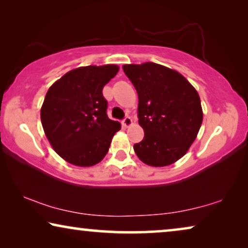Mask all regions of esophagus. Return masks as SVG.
Segmentation results:
<instances>
[{
  "instance_id": "1",
  "label": "esophagus",
  "mask_w": 248,
  "mask_h": 248,
  "mask_svg": "<svg viewBox=\"0 0 248 248\" xmlns=\"http://www.w3.org/2000/svg\"><path fill=\"white\" fill-rule=\"evenodd\" d=\"M132 123H133V122H132V118L130 116H126L123 121V126L124 127H130Z\"/></svg>"
}]
</instances>
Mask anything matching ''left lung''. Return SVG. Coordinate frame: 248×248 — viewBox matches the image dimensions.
Instances as JSON below:
<instances>
[{
	"label": "left lung",
	"mask_w": 248,
	"mask_h": 248,
	"mask_svg": "<svg viewBox=\"0 0 248 248\" xmlns=\"http://www.w3.org/2000/svg\"><path fill=\"white\" fill-rule=\"evenodd\" d=\"M124 73L138 93L139 124L144 138L134 144L139 159L165 167L186 155L203 121L198 91L177 71L160 64H125Z\"/></svg>",
	"instance_id": "obj_1"
}]
</instances>
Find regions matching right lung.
Segmentation results:
<instances>
[{
    "mask_svg": "<svg viewBox=\"0 0 248 248\" xmlns=\"http://www.w3.org/2000/svg\"><path fill=\"white\" fill-rule=\"evenodd\" d=\"M115 64L73 69L47 91L40 120L47 140L57 155L78 167L103 160L121 124L106 114L103 88L116 76Z\"/></svg>",
    "mask_w": 248,
    "mask_h": 248,
    "instance_id": "obj_1",
    "label": "right lung"
}]
</instances>
